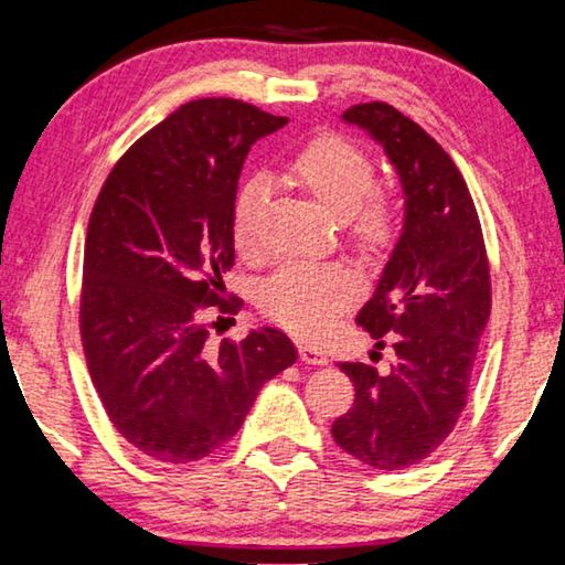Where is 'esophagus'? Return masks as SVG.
Returning a JSON list of instances; mask_svg holds the SVG:
<instances>
[{"label": "esophagus", "instance_id": "esophagus-1", "mask_svg": "<svg viewBox=\"0 0 565 565\" xmlns=\"http://www.w3.org/2000/svg\"><path fill=\"white\" fill-rule=\"evenodd\" d=\"M299 359L309 363V365H324V363H328V355H324L322 348L309 345V343L299 345Z\"/></svg>", "mask_w": 565, "mask_h": 565}]
</instances>
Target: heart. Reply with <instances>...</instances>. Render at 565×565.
I'll list each match as a JSON object with an SVG mask.
<instances>
[{
	"label": "heart",
	"instance_id": "heart-1",
	"mask_svg": "<svg viewBox=\"0 0 565 565\" xmlns=\"http://www.w3.org/2000/svg\"><path fill=\"white\" fill-rule=\"evenodd\" d=\"M289 177L324 212L351 222L353 235L365 248L386 245L394 235V206L386 196L371 194L376 186L373 161L340 135H320L291 156ZM266 200V184L248 179L235 200L233 237L237 250L256 248V225ZM355 297V281L343 268L286 264L260 291L264 312L297 335H322Z\"/></svg>",
	"mask_w": 565,
	"mask_h": 565
}]
</instances>
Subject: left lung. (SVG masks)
Segmentation results:
<instances>
[{
  "label": "left lung",
  "instance_id": "left-lung-1",
  "mask_svg": "<svg viewBox=\"0 0 565 565\" xmlns=\"http://www.w3.org/2000/svg\"><path fill=\"white\" fill-rule=\"evenodd\" d=\"M343 122L384 148L404 192V225L355 317L379 351L392 340L394 363L388 373L340 363L355 402L332 423V438L376 471H402L438 450L466 407L491 312L489 260L466 181L423 127L384 102L345 109Z\"/></svg>",
  "mask_w": 565,
  "mask_h": 565
}]
</instances>
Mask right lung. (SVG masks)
<instances>
[{
  "instance_id": "obj_1",
  "label": "right lung",
  "mask_w": 565,
  "mask_h": 565,
  "mask_svg": "<svg viewBox=\"0 0 565 565\" xmlns=\"http://www.w3.org/2000/svg\"><path fill=\"white\" fill-rule=\"evenodd\" d=\"M286 117L196 99L117 161L84 248L82 343L117 433L161 463H192L241 430L266 381L297 361L281 330L210 345L204 312H230L237 179L253 142Z\"/></svg>"
}]
</instances>
